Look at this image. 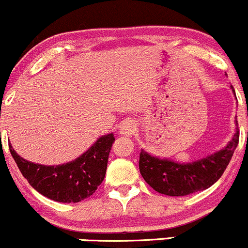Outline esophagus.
Masks as SVG:
<instances>
[{"instance_id": "34e87169", "label": "esophagus", "mask_w": 248, "mask_h": 248, "mask_svg": "<svg viewBox=\"0 0 248 248\" xmlns=\"http://www.w3.org/2000/svg\"><path fill=\"white\" fill-rule=\"evenodd\" d=\"M135 129H136V126H135V123L131 121H125L123 124L121 125V134L122 135H125V136H130V135L134 134Z\"/></svg>"}]
</instances>
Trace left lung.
<instances>
[{
    "instance_id": "1",
    "label": "left lung",
    "mask_w": 248,
    "mask_h": 248,
    "mask_svg": "<svg viewBox=\"0 0 248 248\" xmlns=\"http://www.w3.org/2000/svg\"><path fill=\"white\" fill-rule=\"evenodd\" d=\"M235 123L238 127L227 147L200 161L183 165L157 159L141 150L139 166L143 179L159 193L172 197L187 196L210 187L223 174L238 147L240 130L238 121Z\"/></svg>"
}]
</instances>
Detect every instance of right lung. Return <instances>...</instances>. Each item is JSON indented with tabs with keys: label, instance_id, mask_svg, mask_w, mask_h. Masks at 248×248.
<instances>
[{
	"label": "right lung",
	"instance_id": "obj_1",
	"mask_svg": "<svg viewBox=\"0 0 248 248\" xmlns=\"http://www.w3.org/2000/svg\"><path fill=\"white\" fill-rule=\"evenodd\" d=\"M113 134L100 137L78 159L61 166H43L22 159L9 143L20 172L34 190L61 203H78L93 195L106 174Z\"/></svg>",
	"mask_w": 248,
	"mask_h": 248
}]
</instances>
